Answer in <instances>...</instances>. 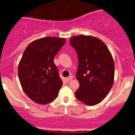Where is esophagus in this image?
<instances>
[{
    "label": "esophagus",
    "mask_w": 135,
    "mask_h": 135,
    "mask_svg": "<svg viewBox=\"0 0 135 135\" xmlns=\"http://www.w3.org/2000/svg\"><path fill=\"white\" fill-rule=\"evenodd\" d=\"M72 79H73V77L72 76V75H70V76L66 77V82H69L70 80H72Z\"/></svg>",
    "instance_id": "obj_1"
}]
</instances>
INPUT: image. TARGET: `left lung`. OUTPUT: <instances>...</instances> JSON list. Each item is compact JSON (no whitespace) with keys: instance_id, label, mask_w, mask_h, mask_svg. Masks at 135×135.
<instances>
[{"instance_id":"1","label":"left lung","mask_w":135,"mask_h":135,"mask_svg":"<svg viewBox=\"0 0 135 135\" xmlns=\"http://www.w3.org/2000/svg\"><path fill=\"white\" fill-rule=\"evenodd\" d=\"M77 52V100L88 105L98 104L108 93L114 78V62L107 46L99 38L80 35L70 38Z\"/></svg>"}]
</instances>
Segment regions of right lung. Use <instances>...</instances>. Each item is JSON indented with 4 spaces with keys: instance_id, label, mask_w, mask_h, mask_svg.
Segmentation results:
<instances>
[{
    "instance_id": "add662e5",
    "label": "right lung",
    "mask_w": 135,
    "mask_h": 135,
    "mask_svg": "<svg viewBox=\"0 0 135 135\" xmlns=\"http://www.w3.org/2000/svg\"><path fill=\"white\" fill-rule=\"evenodd\" d=\"M65 43V38L46 37L32 42L23 52L18 77L23 90L35 103L46 104L58 97L63 82L54 58Z\"/></svg>"
}]
</instances>
